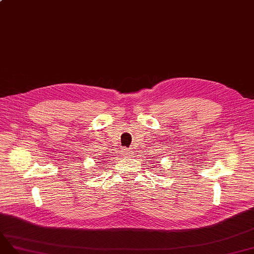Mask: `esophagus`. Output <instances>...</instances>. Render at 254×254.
<instances>
[{
  "label": "esophagus",
  "instance_id": "obj_1",
  "mask_svg": "<svg viewBox=\"0 0 254 254\" xmlns=\"http://www.w3.org/2000/svg\"><path fill=\"white\" fill-rule=\"evenodd\" d=\"M122 154L124 156H126V157H128V156H130L131 155V152L128 150V148H126V147H123V150H122Z\"/></svg>",
  "mask_w": 254,
  "mask_h": 254
}]
</instances>
